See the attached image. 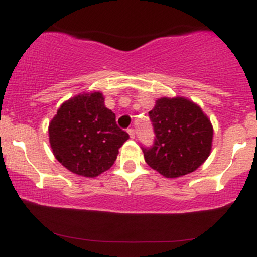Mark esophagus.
<instances>
[{"instance_id":"obj_1","label":"esophagus","mask_w":257,"mask_h":257,"mask_svg":"<svg viewBox=\"0 0 257 257\" xmlns=\"http://www.w3.org/2000/svg\"><path fill=\"white\" fill-rule=\"evenodd\" d=\"M128 133H129V137H131L132 139L135 138V131L133 128H129L128 129Z\"/></svg>"}]
</instances>
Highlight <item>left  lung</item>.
I'll return each mask as SVG.
<instances>
[{
	"instance_id": "obj_1",
	"label": "left lung",
	"mask_w": 257,
	"mask_h": 257,
	"mask_svg": "<svg viewBox=\"0 0 257 257\" xmlns=\"http://www.w3.org/2000/svg\"><path fill=\"white\" fill-rule=\"evenodd\" d=\"M155 132L151 147H141L146 163L166 178L194 172L209 157L213 125L202 108L181 96L161 98L149 112Z\"/></svg>"
}]
</instances>
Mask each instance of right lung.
<instances>
[{
	"label": "right lung",
	"mask_w": 257,
	"mask_h": 257,
	"mask_svg": "<svg viewBox=\"0 0 257 257\" xmlns=\"http://www.w3.org/2000/svg\"><path fill=\"white\" fill-rule=\"evenodd\" d=\"M49 143L55 158L70 172L95 178L108 170L129 134L116 123L100 91L79 94L59 107L49 123Z\"/></svg>",
	"instance_id": "right-lung-1"
}]
</instances>
